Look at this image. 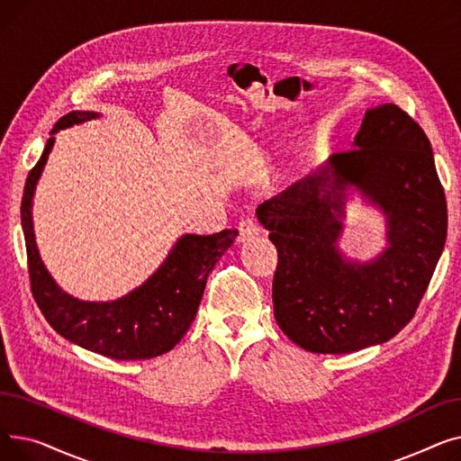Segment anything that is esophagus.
I'll return each mask as SVG.
<instances>
[{
	"instance_id": "1",
	"label": "esophagus",
	"mask_w": 461,
	"mask_h": 461,
	"mask_svg": "<svg viewBox=\"0 0 461 461\" xmlns=\"http://www.w3.org/2000/svg\"><path fill=\"white\" fill-rule=\"evenodd\" d=\"M259 235V224L254 221V218H243L239 222V240H247Z\"/></svg>"
}]
</instances>
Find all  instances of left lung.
<instances>
[{
    "label": "left lung",
    "instance_id": "1",
    "mask_svg": "<svg viewBox=\"0 0 461 461\" xmlns=\"http://www.w3.org/2000/svg\"><path fill=\"white\" fill-rule=\"evenodd\" d=\"M351 185L387 218L390 247L365 264L337 249ZM258 218L278 250L276 323L312 353L391 340L413 320L447 240V200L429 140L396 104L368 110L353 149L261 203Z\"/></svg>",
    "mask_w": 461,
    "mask_h": 461
}]
</instances>
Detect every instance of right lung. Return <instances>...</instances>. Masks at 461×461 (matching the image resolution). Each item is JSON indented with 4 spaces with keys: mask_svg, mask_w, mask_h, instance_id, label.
Here are the masks:
<instances>
[{
    "mask_svg": "<svg viewBox=\"0 0 461 461\" xmlns=\"http://www.w3.org/2000/svg\"><path fill=\"white\" fill-rule=\"evenodd\" d=\"M99 117L95 112L63 115L30 172L22 196V230L26 239L32 294L46 321L72 344L115 360H143L174 349L190 329L209 273L233 245L237 230L212 235L185 233L160 267L129 295L112 303H87L70 297L54 282L39 256L32 205L37 181L54 148L59 129Z\"/></svg>",
    "mask_w": 461,
    "mask_h": 461,
    "instance_id": "obj_1",
    "label": "right lung"
}]
</instances>
